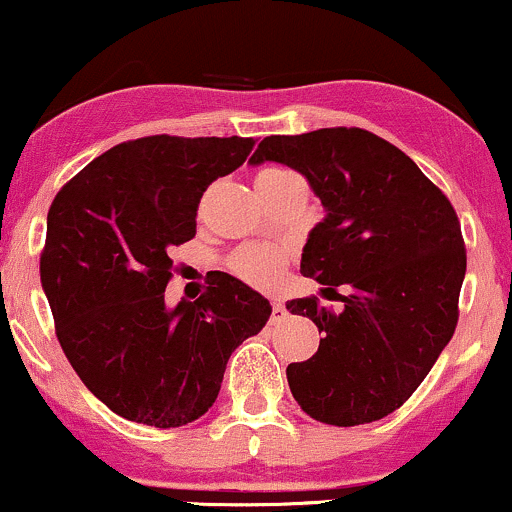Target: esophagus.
Wrapping results in <instances>:
<instances>
[{
  "label": "esophagus",
  "mask_w": 512,
  "mask_h": 512,
  "mask_svg": "<svg viewBox=\"0 0 512 512\" xmlns=\"http://www.w3.org/2000/svg\"><path fill=\"white\" fill-rule=\"evenodd\" d=\"M286 315H289V310H286L284 303H272V317H269V322H272V325L284 322Z\"/></svg>",
  "instance_id": "esophagus-1"
}]
</instances>
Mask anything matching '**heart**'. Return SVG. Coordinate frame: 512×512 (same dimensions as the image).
<instances>
[{"label":"heart","instance_id":"1","mask_svg":"<svg viewBox=\"0 0 512 512\" xmlns=\"http://www.w3.org/2000/svg\"><path fill=\"white\" fill-rule=\"evenodd\" d=\"M267 173H276V170H267ZM286 260H289L286 252L281 248H274V245H248V248L233 252L231 260H228V267L245 284L267 291L274 289L281 281Z\"/></svg>","mask_w":512,"mask_h":512}]
</instances>
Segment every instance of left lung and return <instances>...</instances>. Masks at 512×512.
<instances>
[{
    "mask_svg": "<svg viewBox=\"0 0 512 512\" xmlns=\"http://www.w3.org/2000/svg\"><path fill=\"white\" fill-rule=\"evenodd\" d=\"M284 163L310 182L325 219L310 231L301 274L341 294L286 303L322 332L315 356L286 368L301 409L330 426L378 421L402 407L457 327L467 252L450 199L378 134L327 127L264 137L252 166Z\"/></svg>",
    "mask_w": 512,
    "mask_h": 512,
    "instance_id": "8db88e82",
    "label": "left lung"
}]
</instances>
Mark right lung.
<instances>
[{
    "instance_id": "1",
    "label": "right lung",
    "mask_w": 512,
    "mask_h": 512,
    "mask_svg": "<svg viewBox=\"0 0 512 512\" xmlns=\"http://www.w3.org/2000/svg\"><path fill=\"white\" fill-rule=\"evenodd\" d=\"M252 137H154L93 158L48 211L40 284L76 375L122 419L178 428L207 414L226 363L272 305L231 274L166 305L170 250L197 233V207Z\"/></svg>"
}]
</instances>
